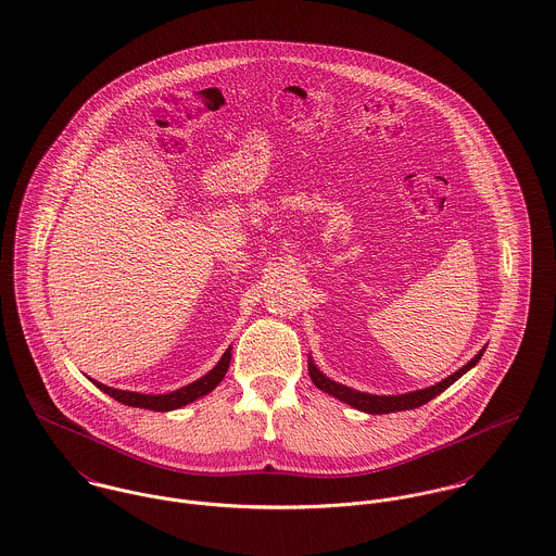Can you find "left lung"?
Listing matches in <instances>:
<instances>
[{"mask_svg": "<svg viewBox=\"0 0 556 556\" xmlns=\"http://www.w3.org/2000/svg\"><path fill=\"white\" fill-rule=\"evenodd\" d=\"M482 354H484V350L478 352L463 369L452 372L450 377L441 379L439 383H434L431 388L414 390V392H407V394H394V396L367 394V392L352 390V388H348V386H343V383H337V381H332L330 377H326L321 370L317 369L311 358H308V375H311V381H313L319 390L332 394L334 399H339V401H343V403H348V405H352V407H356V409H361V412H367V414H392V412L416 409V407L429 403L437 394H441L445 388H450L458 377H463L467 370L473 369V367L478 365V361L482 358Z\"/></svg>", "mask_w": 556, "mask_h": 556, "instance_id": "obj_1", "label": "left lung"}]
</instances>
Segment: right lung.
I'll list each match as a JSON object with an SVG mask.
<instances>
[{
    "label": "right lung",
    "mask_w": 556,
    "mask_h": 556,
    "mask_svg": "<svg viewBox=\"0 0 556 556\" xmlns=\"http://www.w3.org/2000/svg\"><path fill=\"white\" fill-rule=\"evenodd\" d=\"M230 358H232V348H228L222 356V361L215 365V369L208 370L204 377H200L198 381L189 383L186 388H179L175 392L168 394H140V392H127V390H115L109 388L100 381H93L100 390H104L109 396H113L115 401L129 405V407H142V409H153V412H170V409H179L187 403L208 394L213 388L219 386V381L226 377L228 367H230Z\"/></svg>",
    "instance_id": "obj_1"
}]
</instances>
